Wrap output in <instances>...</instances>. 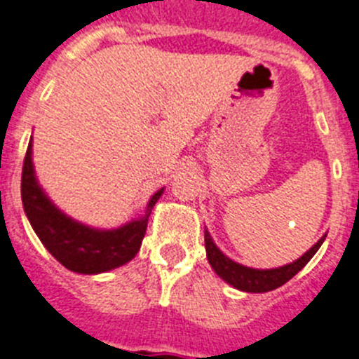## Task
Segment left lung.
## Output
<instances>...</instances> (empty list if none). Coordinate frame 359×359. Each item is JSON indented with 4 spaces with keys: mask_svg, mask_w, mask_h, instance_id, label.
Masks as SVG:
<instances>
[{
    "mask_svg": "<svg viewBox=\"0 0 359 359\" xmlns=\"http://www.w3.org/2000/svg\"><path fill=\"white\" fill-rule=\"evenodd\" d=\"M327 235H323L322 238L318 240L316 244L307 251L305 255H302L298 260H294L292 264H287L283 267H276V269H253V267H245L242 264H236L231 258H227L226 255L220 251V249L215 245L213 238L208 231H204V242H205V255H208V260H210L211 267L215 269V273L227 282L233 287L240 289V291L245 292H267L273 291V289L280 287L285 282L294 276L298 271L304 269L307 266V262L314 257L320 245L323 244Z\"/></svg>",
    "mask_w": 359,
    "mask_h": 359,
    "instance_id": "1",
    "label": "left lung"
}]
</instances>
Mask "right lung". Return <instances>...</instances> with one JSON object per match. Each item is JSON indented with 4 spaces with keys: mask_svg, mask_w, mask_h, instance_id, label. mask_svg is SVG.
Listing matches in <instances>:
<instances>
[{
    "mask_svg": "<svg viewBox=\"0 0 359 359\" xmlns=\"http://www.w3.org/2000/svg\"><path fill=\"white\" fill-rule=\"evenodd\" d=\"M164 189L149 198L146 215L119 229H93L72 220L55 208L37 184L32 164V139L27 148L21 173V201L30 226L48 253L67 269L97 274L124 266L141 249L148 217Z\"/></svg>",
    "mask_w": 359,
    "mask_h": 359,
    "instance_id": "right-lung-1",
    "label": "right lung"
}]
</instances>
